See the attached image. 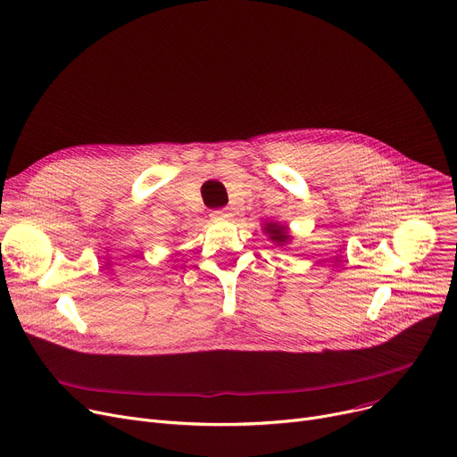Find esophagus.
Returning a JSON list of instances; mask_svg holds the SVG:
<instances>
[{"label": "esophagus", "instance_id": "1", "mask_svg": "<svg viewBox=\"0 0 457 457\" xmlns=\"http://www.w3.org/2000/svg\"><path fill=\"white\" fill-rule=\"evenodd\" d=\"M229 217H231V215H229L228 209H215V211H211V219H212V220L224 222V220H228Z\"/></svg>", "mask_w": 457, "mask_h": 457}]
</instances>
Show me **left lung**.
Segmentation results:
<instances>
[{
	"mask_svg": "<svg viewBox=\"0 0 457 457\" xmlns=\"http://www.w3.org/2000/svg\"><path fill=\"white\" fill-rule=\"evenodd\" d=\"M262 233L268 235V238L273 242V245L279 246V248H285L287 245H290V240H292L288 226L281 224V222H273V220L264 222L262 224Z\"/></svg>",
	"mask_w": 457,
	"mask_h": 457,
	"instance_id": "8db88e82",
	"label": "left lung"
}]
</instances>
